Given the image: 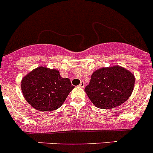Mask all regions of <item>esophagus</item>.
Returning <instances> with one entry per match:
<instances>
[{"label":"esophagus","mask_w":153,"mask_h":153,"mask_svg":"<svg viewBox=\"0 0 153 153\" xmlns=\"http://www.w3.org/2000/svg\"><path fill=\"white\" fill-rule=\"evenodd\" d=\"M84 85H85V83H84L83 81H81V83H80V84H79V87H84Z\"/></svg>","instance_id":"34e87169"}]
</instances>
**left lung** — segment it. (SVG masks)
<instances>
[{
	"mask_svg": "<svg viewBox=\"0 0 153 153\" xmlns=\"http://www.w3.org/2000/svg\"><path fill=\"white\" fill-rule=\"evenodd\" d=\"M134 82V75L125 68L103 67L93 72L84 90L95 106L111 109L121 105L130 97Z\"/></svg>",
	"mask_w": 153,
	"mask_h": 153,
	"instance_id": "left-lung-1",
	"label": "left lung"
}]
</instances>
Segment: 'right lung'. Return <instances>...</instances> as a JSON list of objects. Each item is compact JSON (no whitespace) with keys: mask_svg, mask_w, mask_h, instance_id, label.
I'll use <instances>...</instances> for the list:
<instances>
[{"mask_svg":"<svg viewBox=\"0 0 153 153\" xmlns=\"http://www.w3.org/2000/svg\"><path fill=\"white\" fill-rule=\"evenodd\" d=\"M23 96L33 108L51 111L60 108L74 86L57 69L39 66L25 75L21 84Z\"/></svg>","mask_w":153,"mask_h":153,"instance_id":"obj_1","label":"right lung"}]
</instances>
